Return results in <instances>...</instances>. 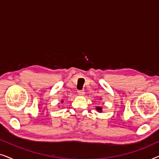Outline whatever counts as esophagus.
<instances>
[{"label": "esophagus", "instance_id": "esophagus-1", "mask_svg": "<svg viewBox=\"0 0 159 159\" xmlns=\"http://www.w3.org/2000/svg\"><path fill=\"white\" fill-rule=\"evenodd\" d=\"M77 93H78V95H84V90H79L77 92Z\"/></svg>", "mask_w": 159, "mask_h": 159}]
</instances>
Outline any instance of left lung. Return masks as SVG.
I'll return each mask as SVG.
<instances>
[{
    "label": "left lung",
    "mask_w": 159,
    "mask_h": 159,
    "mask_svg": "<svg viewBox=\"0 0 159 159\" xmlns=\"http://www.w3.org/2000/svg\"><path fill=\"white\" fill-rule=\"evenodd\" d=\"M96 110L98 111L101 112L102 111V108L101 107H96Z\"/></svg>",
    "instance_id": "8db88e82"
}]
</instances>
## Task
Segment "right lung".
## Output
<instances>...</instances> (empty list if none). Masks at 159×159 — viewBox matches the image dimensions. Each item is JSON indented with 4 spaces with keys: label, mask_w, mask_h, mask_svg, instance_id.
<instances>
[{
    "label": "right lung",
    "mask_w": 159,
    "mask_h": 159,
    "mask_svg": "<svg viewBox=\"0 0 159 159\" xmlns=\"http://www.w3.org/2000/svg\"><path fill=\"white\" fill-rule=\"evenodd\" d=\"M61 102H62V103H63V101H61Z\"/></svg>",
    "instance_id": "add662e5"
}]
</instances>
